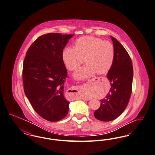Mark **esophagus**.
I'll return each mask as SVG.
<instances>
[{
  "instance_id": "34e87169",
  "label": "esophagus",
  "mask_w": 155,
  "mask_h": 155,
  "mask_svg": "<svg viewBox=\"0 0 155 155\" xmlns=\"http://www.w3.org/2000/svg\"><path fill=\"white\" fill-rule=\"evenodd\" d=\"M75 90L76 91H78V90H79V89H78V88H77V87H76V88L74 89H72V90Z\"/></svg>"
}]
</instances>
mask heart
Returning a JSON list of instances; mask_svg holds the SVG:
<instances>
[{
	"label": "heart",
	"instance_id": "1",
	"mask_svg": "<svg viewBox=\"0 0 155 155\" xmlns=\"http://www.w3.org/2000/svg\"><path fill=\"white\" fill-rule=\"evenodd\" d=\"M114 47L111 42L93 36H84L74 43V48L66 47L62 57L69 71L76 70L83 62L86 64L74 73L75 78L84 80L97 71L102 73L108 70L114 59Z\"/></svg>",
	"mask_w": 155,
	"mask_h": 155
}]
</instances>
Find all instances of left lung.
Segmentation results:
<instances>
[{
  "mask_svg": "<svg viewBox=\"0 0 155 155\" xmlns=\"http://www.w3.org/2000/svg\"><path fill=\"white\" fill-rule=\"evenodd\" d=\"M111 38L115 51L113 64L107 73L111 88L94 113L96 119L103 122L115 119L126 108L131 95L134 75L131 59L127 51L115 38Z\"/></svg>",
  "mask_w": 155,
  "mask_h": 155,
  "instance_id": "1",
  "label": "left lung"
}]
</instances>
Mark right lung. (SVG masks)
Masks as SVG:
<instances>
[{
	"label": "right lung",
	"mask_w": 155,
	"mask_h": 155,
	"mask_svg": "<svg viewBox=\"0 0 155 155\" xmlns=\"http://www.w3.org/2000/svg\"><path fill=\"white\" fill-rule=\"evenodd\" d=\"M73 36L43 35L29 48L24 60L25 94L35 111L50 122L62 119L69 111V102L64 96L68 72L62 54Z\"/></svg>",
	"instance_id": "obj_1"
}]
</instances>
